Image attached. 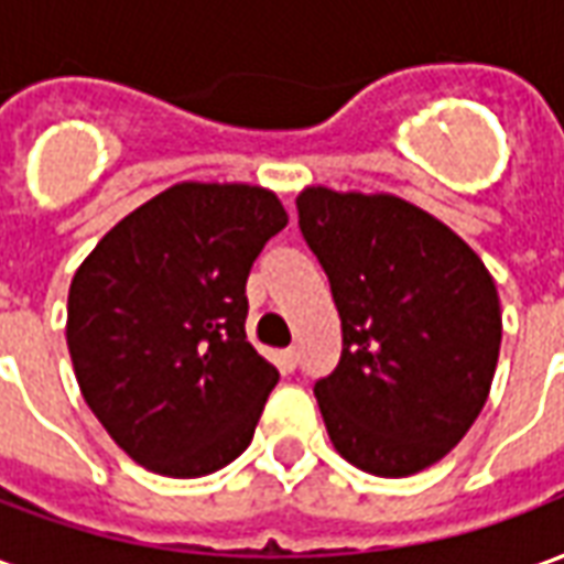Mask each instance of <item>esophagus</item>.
I'll return each mask as SVG.
<instances>
[{
    "instance_id": "34e87169",
    "label": "esophagus",
    "mask_w": 564,
    "mask_h": 564,
    "mask_svg": "<svg viewBox=\"0 0 564 564\" xmlns=\"http://www.w3.org/2000/svg\"><path fill=\"white\" fill-rule=\"evenodd\" d=\"M281 366L286 368V371H293V368L299 366V350H295V347H286V350H281Z\"/></svg>"
}]
</instances>
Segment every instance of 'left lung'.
<instances>
[{
	"label": "left lung",
	"instance_id": "1",
	"mask_svg": "<svg viewBox=\"0 0 564 564\" xmlns=\"http://www.w3.org/2000/svg\"><path fill=\"white\" fill-rule=\"evenodd\" d=\"M295 208L341 317V362L314 387L332 444L378 477L423 471L484 411L496 281L449 226L390 193L305 186Z\"/></svg>",
	"mask_w": 564,
	"mask_h": 564
}]
</instances>
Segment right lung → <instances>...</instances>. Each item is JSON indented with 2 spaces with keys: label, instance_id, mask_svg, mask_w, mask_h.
Segmentation results:
<instances>
[{
  "label": "right lung",
  "instance_id": "right-lung-1",
  "mask_svg": "<svg viewBox=\"0 0 564 564\" xmlns=\"http://www.w3.org/2000/svg\"><path fill=\"white\" fill-rule=\"evenodd\" d=\"M286 220L265 186L184 181L75 271L66 341L80 395L148 471L205 477L250 444L281 375L247 341L245 286Z\"/></svg>",
  "mask_w": 564,
  "mask_h": 564
}]
</instances>
